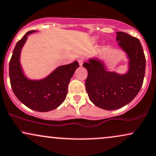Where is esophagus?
I'll use <instances>...</instances> for the list:
<instances>
[{
  "mask_svg": "<svg viewBox=\"0 0 156 156\" xmlns=\"http://www.w3.org/2000/svg\"><path fill=\"white\" fill-rule=\"evenodd\" d=\"M78 62H79V64H80V66H82L84 63V59L82 58H80L78 59Z\"/></svg>",
  "mask_w": 156,
  "mask_h": 156,
  "instance_id": "esophagus-1",
  "label": "esophagus"
}]
</instances>
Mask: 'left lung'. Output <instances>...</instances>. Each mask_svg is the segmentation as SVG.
I'll use <instances>...</instances> for the list:
<instances>
[{
  "label": "left lung",
  "mask_w": 156,
  "mask_h": 156,
  "mask_svg": "<svg viewBox=\"0 0 156 156\" xmlns=\"http://www.w3.org/2000/svg\"><path fill=\"white\" fill-rule=\"evenodd\" d=\"M116 34L119 45L129 59L126 74L108 72L103 62L96 58L83 63L88 73L85 87L90 100L96 106L108 111L120 108L136 97L145 72V56L140 40L123 32Z\"/></svg>",
  "instance_id": "1"
}]
</instances>
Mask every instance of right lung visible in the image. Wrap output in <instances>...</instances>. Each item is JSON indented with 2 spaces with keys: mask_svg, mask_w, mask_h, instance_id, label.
Here are the masks:
<instances>
[{
  "mask_svg": "<svg viewBox=\"0 0 156 156\" xmlns=\"http://www.w3.org/2000/svg\"><path fill=\"white\" fill-rule=\"evenodd\" d=\"M34 32H27L17 42L9 62V77L13 93L20 102L34 111L47 112L56 108L66 99L68 84L80 65L75 61L61 66L40 80L27 78L19 61L20 53L27 35Z\"/></svg>",
  "mask_w": 156,
  "mask_h": 156,
  "instance_id": "right-lung-1",
  "label": "right lung"
}]
</instances>
